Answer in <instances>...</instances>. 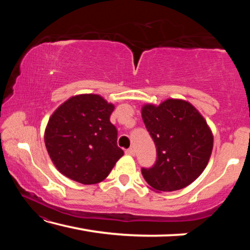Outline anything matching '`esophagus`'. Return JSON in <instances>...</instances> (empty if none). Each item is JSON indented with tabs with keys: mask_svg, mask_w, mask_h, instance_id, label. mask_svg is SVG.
I'll list each match as a JSON object with an SVG mask.
<instances>
[{
	"mask_svg": "<svg viewBox=\"0 0 250 250\" xmlns=\"http://www.w3.org/2000/svg\"><path fill=\"white\" fill-rule=\"evenodd\" d=\"M125 154H128V155H134L135 154V151H134V149L133 147H130V149H128V150H125Z\"/></svg>",
	"mask_w": 250,
	"mask_h": 250,
	"instance_id": "1",
	"label": "esophagus"
}]
</instances>
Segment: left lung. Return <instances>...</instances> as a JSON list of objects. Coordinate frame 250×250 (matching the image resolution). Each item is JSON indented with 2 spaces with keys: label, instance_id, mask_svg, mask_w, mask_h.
<instances>
[{
  "label": "left lung",
  "instance_id": "8db88e82",
  "mask_svg": "<svg viewBox=\"0 0 250 250\" xmlns=\"http://www.w3.org/2000/svg\"><path fill=\"white\" fill-rule=\"evenodd\" d=\"M142 119L156 147V161L142 175L154 191L184 188L204 171L213 150V134L201 113L180 99L146 104Z\"/></svg>",
  "mask_w": 250,
  "mask_h": 250
}]
</instances>
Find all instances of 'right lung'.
<instances>
[{
	"label": "right lung",
	"instance_id": "right-lung-1",
	"mask_svg": "<svg viewBox=\"0 0 250 250\" xmlns=\"http://www.w3.org/2000/svg\"><path fill=\"white\" fill-rule=\"evenodd\" d=\"M115 109L99 95H78L59 105L45 130V146L57 170L82 184H96L111 172L124 151L110 122Z\"/></svg>",
	"mask_w": 250,
	"mask_h": 250
}]
</instances>
